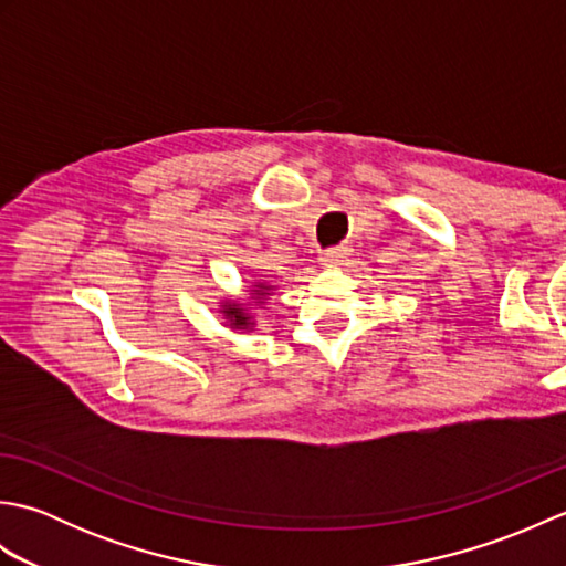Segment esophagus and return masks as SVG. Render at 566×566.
Listing matches in <instances>:
<instances>
[{"instance_id": "1", "label": "esophagus", "mask_w": 566, "mask_h": 566, "mask_svg": "<svg viewBox=\"0 0 566 566\" xmlns=\"http://www.w3.org/2000/svg\"><path fill=\"white\" fill-rule=\"evenodd\" d=\"M345 255H347V248H343V245H338V248H328V250H323L321 262H323V264H328V268H333V264H340V262L345 260Z\"/></svg>"}]
</instances>
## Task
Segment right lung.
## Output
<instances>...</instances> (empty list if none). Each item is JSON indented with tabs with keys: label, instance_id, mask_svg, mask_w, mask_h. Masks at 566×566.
<instances>
[{
	"label": "right lung",
	"instance_id": "1",
	"mask_svg": "<svg viewBox=\"0 0 566 566\" xmlns=\"http://www.w3.org/2000/svg\"><path fill=\"white\" fill-rule=\"evenodd\" d=\"M228 316H233V326H245V316L240 314V308H226Z\"/></svg>",
	"mask_w": 566,
	"mask_h": 566
}]
</instances>
